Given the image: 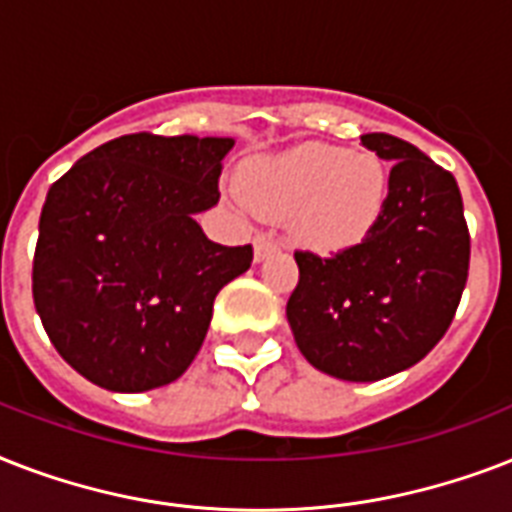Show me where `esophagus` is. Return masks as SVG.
Returning <instances> with one entry per match:
<instances>
[{
	"mask_svg": "<svg viewBox=\"0 0 512 512\" xmlns=\"http://www.w3.org/2000/svg\"><path fill=\"white\" fill-rule=\"evenodd\" d=\"M279 249V241L273 239V236H268V233H257L255 236V260L260 263V260H265L268 255H273Z\"/></svg>",
	"mask_w": 512,
	"mask_h": 512,
	"instance_id": "obj_1",
	"label": "esophagus"
}]
</instances>
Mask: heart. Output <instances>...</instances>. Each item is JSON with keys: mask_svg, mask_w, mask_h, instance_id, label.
<instances>
[{"mask_svg": "<svg viewBox=\"0 0 512 512\" xmlns=\"http://www.w3.org/2000/svg\"><path fill=\"white\" fill-rule=\"evenodd\" d=\"M239 191L260 215H289L300 244L316 252H340L366 239L380 223L388 201V170L374 154L303 143L244 164Z\"/></svg>", "mask_w": 512, "mask_h": 512, "instance_id": "heart-1", "label": "heart"}]
</instances>
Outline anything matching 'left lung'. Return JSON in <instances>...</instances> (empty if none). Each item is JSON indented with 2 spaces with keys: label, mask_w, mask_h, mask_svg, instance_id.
I'll return each mask as SVG.
<instances>
[{
  "label": "left lung",
  "mask_w": 512,
  "mask_h": 512,
  "mask_svg": "<svg viewBox=\"0 0 512 512\" xmlns=\"http://www.w3.org/2000/svg\"><path fill=\"white\" fill-rule=\"evenodd\" d=\"M361 143L393 162L380 223L329 257L297 249L287 319L316 369L374 382L422 361L446 335L468 281L470 233L452 172L385 132Z\"/></svg>",
  "instance_id": "1"
}]
</instances>
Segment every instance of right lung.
I'll use <instances>...</instances> for the list:
<instances>
[{
  "label": "right lung",
  "mask_w": 512,
  "mask_h": 512,
  "mask_svg": "<svg viewBox=\"0 0 512 512\" xmlns=\"http://www.w3.org/2000/svg\"><path fill=\"white\" fill-rule=\"evenodd\" d=\"M231 148V138L135 132L50 185L34 305L55 350L100 388L177 380L207 337L217 292L252 265V244H215L193 220L220 199Z\"/></svg>",
  "instance_id": "1"
}]
</instances>
